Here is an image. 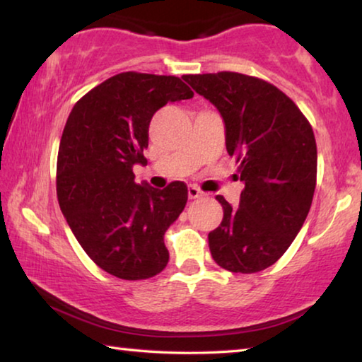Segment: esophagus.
<instances>
[{
    "label": "esophagus",
    "mask_w": 362,
    "mask_h": 362,
    "mask_svg": "<svg viewBox=\"0 0 362 362\" xmlns=\"http://www.w3.org/2000/svg\"><path fill=\"white\" fill-rule=\"evenodd\" d=\"M187 196H189V199H199V197L204 196V192L196 186H189L187 187Z\"/></svg>",
    "instance_id": "esophagus-1"
}]
</instances>
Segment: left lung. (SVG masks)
Listing matches in <instances>:
<instances>
[{"label":"left lung","instance_id":"1","mask_svg":"<svg viewBox=\"0 0 362 362\" xmlns=\"http://www.w3.org/2000/svg\"><path fill=\"white\" fill-rule=\"evenodd\" d=\"M185 81L218 110L226 150L239 163V205L223 196V220L209 233L212 257L235 274L274 265L291 246L313 204L314 131L290 97L239 72L191 74Z\"/></svg>","mask_w":362,"mask_h":362}]
</instances>
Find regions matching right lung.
I'll use <instances>...</instances> for the list:
<instances>
[{
    "instance_id": "obj_1",
    "label": "right lung",
    "mask_w": 362,
    "mask_h": 362,
    "mask_svg": "<svg viewBox=\"0 0 362 362\" xmlns=\"http://www.w3.org/2000/svg\"><path fill=\"white\" fill-rule=\"evenodd\" d=\"M194 97L180 77L121 72L86 93L61 136L57 194L66 221L100 269L121 280L162 272L170 254L165 231L187 202L185 182L165 189L136 185L152 116Z\"/></svg>"
}]
</instances>
